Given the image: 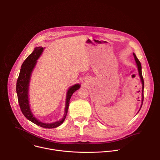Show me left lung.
I'll return each mask as SVG.
<instances>
[{"label":"left lung","mask_w":160,"mask_h":160,"mask_svg":"<svg viewBox=\"0 0 160 160\" xmlns=\"http://www.w3.org/2000/svg\"><path fill=\"white\" fill-rule=\"evenodd\" d=\"M133 56H134V58H135V60L136 61V63H137V65H138V70H139V76L141 77V81H142V102H143V101H144V79H143V77H142V70H141V62L139 61V60L138 59V58L136 57L135 54H133ZM142 106V104H141V107Z\"/></svg>","instance_id":"obj_1"}]
</instances>
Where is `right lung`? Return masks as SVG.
<instances>
[{
	"label": "right lung",
	"mask_w": 160,
	"mask_h": 160,
	"mask_svg": "<svg viewBox=\"0 0 160 160\" xmlns=\"http://www.w3.org/2000/svg\"><path fill=\"white\" fill-rule=\"evenodd\" d=\"M43 49V48L42 47L36 48L33 52L28 56V58L25 60L23 63L21 65V68L20 70L19 75L16 83V92L20 109L22 114H23L24 116L28 120L41 127L46 128H53L61 125L64 121L67 115L71 97L75 91L80 88V85L79 84L75 85L71 87L70 89L68 90L65 107V115L61 120L52 123H44L39 122L37 118H35L32 115L29 106V101L28 99V85L31 73L37 62V59L42 54Z\"/></svg>",
	"instance_id": "add662e5"
}]
</instances>
